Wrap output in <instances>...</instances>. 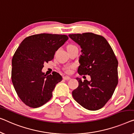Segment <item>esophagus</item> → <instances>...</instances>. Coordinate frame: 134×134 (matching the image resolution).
Listing matches in <instances>:
<instances>
[{
  "mask_svg": "<svg viewBox=\"0 0 134 134\" xmlns=\"http://www.w3.org/2000/svg\"><path fill=\"white\" fill-rule=\"evenodd\" d=\"M63 79L64 80H70L71 79L70 77L68 76H64L63 77Z\"/></svg>",
  "mask_w": 134,
  "mask_h": 134,
  "instance_id": "34e87169",
  "label": "esophagus"
}]
</instances>
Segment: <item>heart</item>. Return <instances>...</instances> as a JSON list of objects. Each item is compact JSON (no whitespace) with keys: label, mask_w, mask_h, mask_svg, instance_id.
I'll use <instances>...</instances> for the list:
<instances>
[{"label":"heart","mask_w":134,"mask_h":134,"mask_svg":"<svg viewBox=\"0 0 134 134\" xmlns=\"http://www.w3.org/2000/svg\"><path fill=\"white\" fill-rule=\"evenodd\" d=\"M70 46H71V45H70ZM71 69H72V67L71 66H69L65 68V70H66V71H68V72H70V71H71Z\"/></svg>","instance_id":"b5f03b06"}]
</instances>
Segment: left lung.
I'll list each match as a JSON object with an SVG mask.
<instances>
[{"mask_svg": "<svg viewBox=\"0 0 134 134\" xmlns=\"http://www.w3.org/2000/svg\"><path fill=\"white\" fill-rule=\"evenodd\" d=\"M80 46L79 75H90V81L76 77L79 85L72 91L74 99L88 110L100 109L111 99L118 83V61L102 36L87 32L70 34Z\"/></svg>", "mask_w": 134, "mask_h": 134, "instance_id": "8db88e82", "label": "left lung"}]
</instances>
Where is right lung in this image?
Here are the masks:
<instances>
[{
  "instance_id": "add662e5",
  "label": "right lung",
  "mask_w": 134,
  "mask_h": 134,
  "mask_svg": "<svg viewBox=\"0 0 134 134\" xmlns=\"http://www.w3.org/2000/svg\"><path fill=\"white\" fill-rule=\"evenodd\" d=\"M68 39L65 35L40 34L26 37L17 48L12 59L11 79L25 104L35 108L51 99L56 85L63 77L57 72L45 75L42 69Z\"/></svg>"
}]
</instances>
